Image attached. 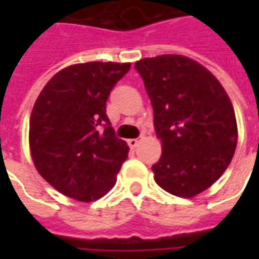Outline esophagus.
<instances>
[{"label": "esophagus", "instance_id": "obj_1", "mask_svg": "<svg viewBox=\"0 0 259 259\" xmlns=\"http://www.w3.org/2000/svg\"><path fill=\"white\" fill-rule=\"evenodd\" d=\"M139 139H130V140H127V144H129L130 148H136L137 147V144H139Z\"/></svg>", "mask_w": 259, "mask_h": 259}]
</instances>
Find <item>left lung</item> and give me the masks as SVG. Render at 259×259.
Listing matches in <instances>:
<instances>
[{
	"instance_id": "obj_1",
	"label": "left lung",
	"mask_w": 259,
	"mask_h": 259,
	"mask_svg": "<svg viewBox=\"0 0 259 259\" xmlns=\"http://www.w3.org/2000/svg\"><path fill=\"white\" fill-rule=\"evenodd\" d=\"M162 155L152 172L163 190L191 198L226 170L237 144L236 115L213 74L183 55L137 61Z\"/></svg>"
}]
</instances>
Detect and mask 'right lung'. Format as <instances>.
I'll list each match as a JSON object with an SVG mask.
<instances>
[{
    "label": "right lung",
    "instance_id": "add662e5",
    "mask_svg": "<svg viewBox=\"0 0 259 259\" xmlns=\"http://www.w3.org/2000/svg\"><path fill=\"white\" fill-rule=\"evenodd\" d=\"M129 69L116 62L72 65L54 74L36 100L31 158L38 174L66 197L90 202L115 186L129 147L115 136L107 100Z\"/></svg>",
    "mask_w": 259,
    "mask_h": 259
}]
</instances>
